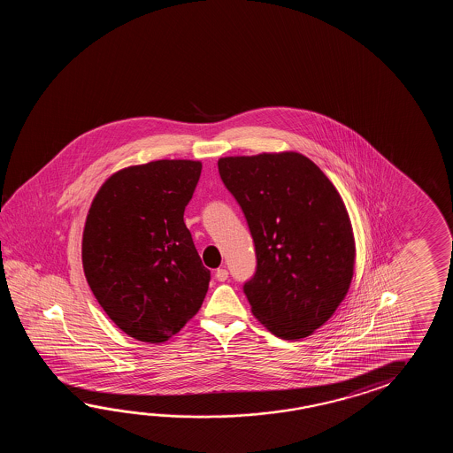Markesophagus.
Here are the masks:
<instances>
[{
	"instance_id": "obj_1",
	"label": "esophagus",
	"mask_w": 453,
	"mask_h": 453,
	"mask_svg": "<svg viewBox=\"0 0 453 453\" xmlns=\"http://www.w3.org/2000/svg\"><path fill=\"white\" fill-rule=\"evenodd\" d=\"M215 279L219 280V281H225V280L228 279V270L217 269V272H215Z\"/></svg>"
}]
</instances>
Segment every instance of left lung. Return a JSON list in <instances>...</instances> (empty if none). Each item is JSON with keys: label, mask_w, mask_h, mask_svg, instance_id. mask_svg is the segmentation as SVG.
Instances as JSON below:
<instances>
[{"label": "left lung", "mask_w": 453, "mask_h": 453, "mask_svg": "<svg viewBox=\"0 0 453 453\" xmlns=\"http://www.w3.org/2000/svg\"><path fill=\"white\" fill-rule=\"evenodd\" d=\"M219 172L244 212L257 269L250 311L283 340L316 332L347 296L357 246L347 207L324 172L298 152L222 157Z\"/></svg>", "instance_id": "obj_1"}]
</instances>
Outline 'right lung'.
<instances>
[{
	"label": "right lung",
	"instance_id": "1",
	"mask_svg": "<svg viewBox=\"0 0 453 453\" xmlns=\"http://www.w3.org/2000/svg\"><path fill=\"white\" fill-rule=\"evenodd\" d=\"M201 170L199 160H155L118 170L87 213V283L106 316L139 342L173 337L207 295L211 270L183 219Z\"/></svg>",
	"mask_w": 453,
	"mask_h": 453
}]
</instances>
